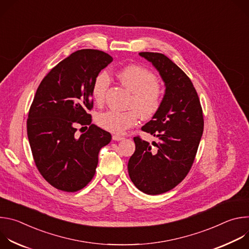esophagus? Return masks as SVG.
Returning a JSON list of instances; mask_svg holds the SVG:
<instances>
[{"mask_svg":"<svg viewBox=\"0 0 249 249\" xmlns=\"http://www.w3.org/2000/svg\"><path fill=\"white\" fill-rule=\"evenodd\" d=\"M112 139L114 141H123L124 140V137H121V136H118V135H113L112 136Z\"/></svg>","mask_w":249,"mask_h":249,"instance_id":"34e87169","label":"esophagus"}]
</instances>
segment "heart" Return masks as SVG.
I'll use <instances>...</instances> for the list:
<instances>
[{"label":"heart","mask_w":249,"mask_h":249,"mask_svg":"<svg viewBox=\"0 0 249 249\" xmlns=\"http://www.w3.org/2000/svg\"><path fill=\"white\" fill-rule=\"evenodd\" d=\"M117 78L132 92L129 107L133 109L105 111L97 116L96 121L106 131L123 134L137 124L139 114L143 118H150L158 112L162 101V89L151 71L141 66L130 65L121 69L118 71ZM109 84L110 78L107 73L103 72L95 77L91 88V95L95 103L103 102Z\"/></svg>","instance_id":"1"}]
</instances>
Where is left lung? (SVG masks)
<instances>
[{"instance_id": "8db88e82", "label": "left lung", "mask_w": 249, "mask_h": 249, "mask_svg": "<svg viewBox=\"0 0 249 249\" xmlns=\"http://www.w3.org/2000/svg\"><path fill=\"white\" fill-rule=\"evenodd\" d=\"M139 55L155 67L165 89L160 109L142 127L159 142L151 145L135 137L128 172L140 191L158 195L174 188L189 172L203 134V112L192 82L178 66L160 53Z\"/></svg>"}]
</instances>
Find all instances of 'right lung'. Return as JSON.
<instances>
[{
  "mask_svg": "<svg viewBox=\"0 0 249 249\" xmlns=\"http://www.w3.org/2000/svg\"><path fill=\"white\" fill-rule=\"evenodd\" d=\"M113 58L99 50L83 49L55 66L40 83L27 119V137L39 172L55 188L75 192L95 173L100 149L110 133L91 125L80 137L78 124H90L91 88L95 77Z\"/></svg>",
  "mask_w": 249,
  "mask_h": 249,
  "instance_id": "obj_1",
  "label": "right lung"
}]
</instances>
